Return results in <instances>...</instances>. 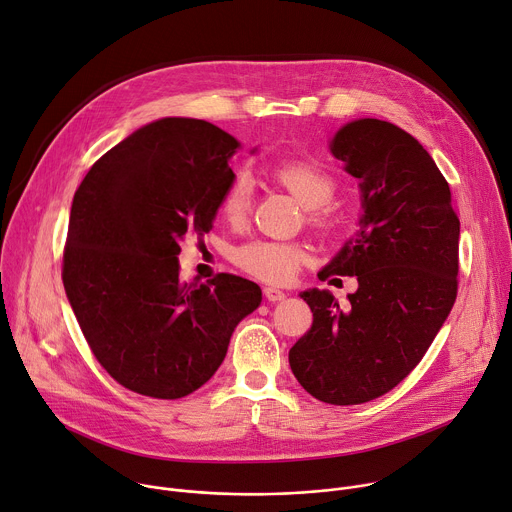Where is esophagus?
<instances>
[{"mask_svg": "<svg viewBox=\"0 0 512 512\" xmlns=\"http://www.w3.org/2000/svg\"><path fill=\"white\" fill-rule=\"evenodd\" d=\"M264 297L270 301V303H277V301H283L287 295L281 291V289H274V287H264L262 289Z\"/></svg>", "mask_w": 512, "mask_h": 512, "instance_id": "obj_1", "label": "esophagus"}]
</instances>
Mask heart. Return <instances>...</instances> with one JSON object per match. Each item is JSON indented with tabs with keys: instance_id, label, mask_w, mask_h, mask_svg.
Wrapping results in <instances>:
<instances>
[{
	"instance_id": "1",
	"label": "heart",
	"mask_w": 512,
	"mask_h": 512,
	"mask_svg": "<svg viewBox=\"0 0 512 512\" xmlns=\"http://www.w3.org/2000/svg\"><path fill=\"white\" fill-rule=\"evenodd\" d=\"M270 178L287 188L305 207V217L311 227L330 233L342 225L340 211L330 203L338 182L334 174L320 162L309 157H285L268 168ZM252 207V186L246 176H235L219 199V215L231 225L240 227ZM307 250L299 242H277L256 238L235 248L233 262L240 270L264 283L281 285L295 277L305 262Z\"/></svg>"
}]
</instances>
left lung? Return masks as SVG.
Returning <instances> with one entry per match:
<instances>
[{
	"label": "left lung",
	"instance_id": "left-lung-1",
	"mask_svg": "<svg viewBox=\"0 0 512 512\" xmlns=\"http://www.w3.org/2000/svg\"><path fill=\"white\" fill-rule=\"evenodd\" d=\"M330 149L361 180L365 215L318 277H357L359 289L346 309L328 291L301 293L313 324L289 365L316 400L352 406L406 379L445 324L457 297L459 217L430 153L400 127L348 123Z\"/></svg>",
	"mask_w": 512,
	"mask_h": 512
}]
</instances>
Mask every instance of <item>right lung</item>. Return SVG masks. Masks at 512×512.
Segmentation results:
<instances>
[{
    "label": "right lung",
    "mask_w": 512,
    "mask_h": 512,
    "mask_svg": "<svg viewBox=\"0 0 512 512\" xmlns=\"http://www.w3.org/2000/svg\"><path fill=\"white\" fill-rule=\"evenodd\" d=\"M238 147L207 121L162 119L106 151L75 190L63 287L96 361L141 396L178 400L205 385L262 301L229 272L180 283V242L213 227Z\"/></svg>",
    "instance_id": "right-lung-1"
}]
</instances>
